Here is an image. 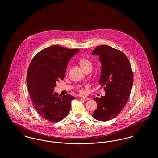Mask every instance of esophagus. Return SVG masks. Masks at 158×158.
Here are the masks:
<instances>
[{
  "mask_svg": "<svg viewBox=\"0 0 158 158\" xmlns=\"http://www.w3.org/2000/svg\"><path fill=\"white\" fill-rule=\"evenodd\" d=\"M81 98L83 99V100H84V101H87V100H89V99H90V98H89V97H84V96H82V97H81Z\"/></svg>",
  "mask_w": 158,
  "mask_h": 158,
  "instance_id": "obj_1",
  "label": "esophagus"
}]
</instances>
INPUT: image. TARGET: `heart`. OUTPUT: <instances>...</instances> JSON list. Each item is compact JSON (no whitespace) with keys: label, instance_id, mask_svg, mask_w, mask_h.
<instances>
[{"label":"heart","instance_id":"1","mask_svg":"<svg viewBox=\"0 0 158 158\" xmlns=\"http://www.w3.org/2000/svg\"><path fill=\"white\" fill-rule=\"evenodd\" d=\"M79 63H80L81 66L83 69V70H85L87 68L92 67V64H91L90 61L88 60V59H81L80 60Z\"/></svg>","mask_w":158,"mask_h":158}]
</instances>
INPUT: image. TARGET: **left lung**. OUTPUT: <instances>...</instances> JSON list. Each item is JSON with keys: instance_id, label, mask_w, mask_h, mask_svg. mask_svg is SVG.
Wrapping results in <instances>:
<instances>
[{"instance_id": "8db88e82", "label": "left lung", "mask_w": 158, "mask_h": 158, "mask_svg": "<svg viewBox=\"0 0 158 158\" xmlns=\"http://www.w3.org/2000/svg\"><path fill=\"white\" fill-rule=\"evenodd\" d=\"M92 55H97L101 64L99 85L104 87L105 96L94 98L97 109L92 117L107 121L117 117L127 102L133 83L131 65L127 56L108 45L97 47Z\"/></svg>"}]
</instances>
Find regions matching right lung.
Wrapping results in <instances>:
<instances>
[{
  "label": "right lung",
  "instance_id": "add662e5",
  "mask_svg": "<svg viewBox=\"0 0 158 158\" xmlns=\"http://www.w3.org/2000/svg\"><path fill=\"white\" fill-rule=\"evenodd\" d=\"M79 52L52 45L38 53L28 69L27 85L34 106L46 120L58 122L64 119L75 97L69 94L59 95L54 92L56 83L64 78L68 62Z\"/></svg>",
  "mask_w": 158,
  "mask_h": 158
}]
</instances>
